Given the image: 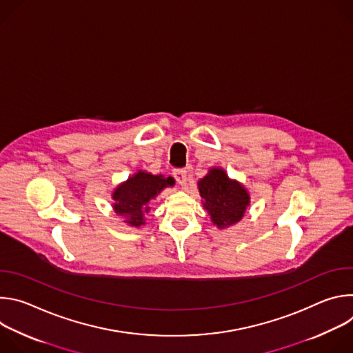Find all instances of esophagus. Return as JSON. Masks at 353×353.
Listing matches in <instances>:
<instances>
[{"mask_svg": "<svg viewBox=\"0 0 353 353\" xmlns=\"http://www.w3.org/2000/svg\"><path fill=\"white\" fill-rule=\"evenodd\" d=\"M173 176L179 184H185L187 181V170L185 169H176L173 170Z\"/></svg>", "mask_w": 353, "mask_h": 353, "instance_id": "esophagus-1", "label": "esophagus"}]
</instances>
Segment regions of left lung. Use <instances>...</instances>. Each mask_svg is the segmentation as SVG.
<instances>
[{"mask_svg":"<svg viewBox=\"0 0 353 353\" xmlns=\"http://www.w3.org/2000/svg\"><path fill=\"white\" fill-rule=\"evenodd\" d=\"M198 188L205 210L218 228L230 226L243 218L250 203L248 192L241 184L230 180L222 169H212L198 181Z\"/></svg>","mask_w":353,"mask_h":353,"instance_id":"obj_1","label":"left lung"}]
</instances>
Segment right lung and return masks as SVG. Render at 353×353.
I'll return each instance as SVG.
<instances>
[{
  "label": "right lung",
  "instance_id": "right-lung-1",
  "mask_svg": "<svg viewBox=\"0 0 353 353\" xmlns=\"http://www.w3.org/2000/svg\"><path fill=\"white\" fill-rule=\"evenodd\" d=\"M172 177L154 176L149 173L138 172L130 177L124 184L119 185L113 192L116 214L125 216V222L131 226L143 225L145 214L149 211L148 203L155 198L165 187L173 185Z\"/></svg>",
  "mask_w": 353,
  "mask_h": 353
}]
</instances>
